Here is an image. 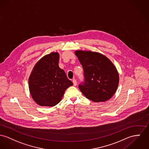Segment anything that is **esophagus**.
Instances as JSON below:
<instances>
[{"label":"esophagus","instance_id":"1","mask_svg":"<svg viewBox=\"0 0 149 149\" xmlns=\"http://www.w3.org/2000/svg\"><path fill=\"white\" fill-rule=\"evenodd\" d=\"M72 82H73V84H74V86H77V80L75 79H74L73 80H72Z\"/></svg>","mask_w":149,"mask_h":149}]
</instances>
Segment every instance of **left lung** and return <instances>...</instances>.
Segmentation results:
<instances>
[{
	"label": "left lung",
	"instance_id": "left-lung-1",
	"mask_svg": "<svg viewBox=\"0 0 149 149\" xmlns=\"http://www.w3.org/2000/svg\"><path fill=\"white\" fill-rule=\"evenodd\" d=\"M75 54L84 70V82L79 85L82 93L93 102L110 99L119 83L118 72L113 63L97 52L79 50Z\"/></svg>",
	"mask_w": 149,
	"mask_h": 149
}]
</instances>
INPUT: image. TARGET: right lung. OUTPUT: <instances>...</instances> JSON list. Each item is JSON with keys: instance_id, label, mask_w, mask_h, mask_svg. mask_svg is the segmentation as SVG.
Wrapping results in <instances>:
<instances>
[{"instance_id": "right-lung-1", "label": "right lung", "mask_w": 149, "mask_h": 149, "mask_svg": "<svg viewBox=\"0 0 149 149\" xmlns=\"http://www.w3.org/2000/svg\"><path fill=\"white\" fill-rule=\"evenodd\" d=\"M59 55L52 52L41 58L34 65L29 78L32 97L38 105L54 107L59 103L66 90L73 85L58 65Z\"/></svg>"}]
</instances>
